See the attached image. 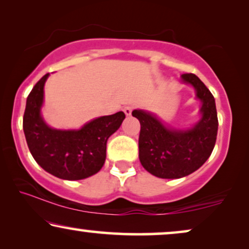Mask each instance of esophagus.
Returning <instances> with one entry per match:
<instances>
[{
	"mask_svg": "<svg viewBox=\"0 0 249 249\" xmlns=\"http://www.w3.org/2000/svg\"><path fill=\"white\" fill-rule=\"evenodd\" d=\"M132 110H133L132 106H125L124 107V113H125L126 116H129V115L132 114Z\"/></svg>",
	"mask_w": 249,
	"mask_h": 249,
	"instance_id": "esophagus-1",
	"label": "esophagus"
}]
</instances>
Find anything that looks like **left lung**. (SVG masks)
<instances>
[{"label": "left lung", "mask_w": 249, "mask_h": 249, "mask_svg": "<svg viewBox=\"0 0 249 249\" xmlns=\"http://www.w3.org/2000/svg\"><path fill=\"white\" fill-rule=\"evenodd\" d=\"M191 83L202 101V118L192 129H168L153 115L133 110L141 124L139 136L140 162L153 176L180 178L197 170L213 151L218 134V115L213 94L193 73L181 75Z\"/></svg>", "instance_id": "1"}]
</instances>
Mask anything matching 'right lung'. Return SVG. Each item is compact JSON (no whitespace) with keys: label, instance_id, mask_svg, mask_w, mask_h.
Masks as SVG:
<instances>
[{"label":"right lung","instance_id":"right-lung-1","mask_svg":"<svg viewBox=\"0 0 249 249\" xmlns=\"http://www.w3.org/2000/svg\"><path fill=\"white\" fill-rule=\"evenodd\" d=\"M45 74L30 91L23 114V132L30 153L39 166L54 176L79 180L97 174L106 159L109 136L120 128L125 114L118 111L91 121L79 131H59L40 116Z\"/></svg>","mask_w":249,"mask_h":249}]
</instances>
